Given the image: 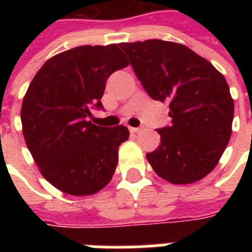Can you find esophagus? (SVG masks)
Here are the masks:
<instances>
[{
    "instance_id": "obj_1",
    "label": "esophagus",
    "mask_w": 252,
    "mask_h": 252,
    "mask_svg": "<svg viewBox=\"0 0 252 252\" xmlns=\"http://www.w3.org/2000/svg\"><path fill=\"white\" fill-rule=\"evenodd\" d=\"M129 130L132 132V133H138V132L141 130V128H134V126H129Z\"/></svg>"
}]
</instances>
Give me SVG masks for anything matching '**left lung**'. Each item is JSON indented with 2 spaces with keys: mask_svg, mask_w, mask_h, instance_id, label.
<instances>
[{
  "mask_svg": "<svg viewBox=\"0 0 252 252\" xmlns=\"http://www.w3.org/2000/svg\"><path fill=\"white\" fill-rule=\"evenodd\" d=\"M146 93L167 102L171 126L157 129L161 144L146 154L172 184H189L217 166L231 136L234 100L225 77L204 57L174 41L122 43Z\"/></svg>",
  "mask_w": 252,
  "mask_h": 252,
  "instance_id": "obj_1",
  "label": "left lung"
}]
</instances>
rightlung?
<instances>
[{"instance_id":"add662e5","label":"right lung","mask_w":252,"mask_h":252,"mask_svg":"<svg viewBox=\"0 0 252 252\" xmlns=\"http://www.w3.org/2000/svg\"><path fill=\"white\" fill-rule=\"evenodd\" d=\"M126 66L119 45H82L45 61L26 91V145L41 175L64 193L94 195L112 179L129 130L98 126L87 118L91 106L103 108L107 78Z\"/></svg>"}]
</instances>
